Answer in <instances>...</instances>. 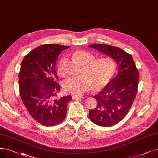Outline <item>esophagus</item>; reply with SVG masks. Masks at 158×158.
Returning a JSON list of instances; mask_svg holds the SVG:
<instances>
[{
    "mask_svg": "<svg viewBox=\"0 0 158 158\" xmlns=\"http://www.w3.org/2000/svg\"><path fill=\"white\" fill-rule=\"evenodd\" d=\"M82 98H83L82 96H72L73 99H81Z\"/></svg>",
    "mask_w": 158,
    "mask_h": 158,
    "instance_id": "obj_1",
    "label": "esophagus"
}]
</instances>
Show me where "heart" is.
<instances>
[{"label": "heart", "instance_id": "obj_1", "mask_svg": "<svg viewBox=\"0 0 158 158\" xmlns=\"http://www.w3.org/2000/svg\"><path fill=\"white\" fill-rule=\"evenodd\" d=\"M73 57L83 65L81 75L70 77L64 80L63 87L64 92L76 96L83 95L93 86L98 90L104 87L111 79L117 69L115 61L110 57L95 56L86 51H78ZM57 73L62 76L64 72L61 64L57 66Z\"/></svg>", "mask_w": 158, "mask_h": 158}]
</instances>
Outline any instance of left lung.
Instances as JSON below:
<instances>
[{"label":"left lung","instance_id":"1","mask_svg":"<svg viewBox=\"0 0 158 158\" xmlns=\"http://www.w3.org/2000/svg\"><path fill=\"white\" fill-rule=\"evenodd\" d=\"M95 48L117 62L118 72L105 88L95 95L97 105L89 111L93 123L102 127H111L120 122L131 109L138 92L139 73L130 54L109 45L94 44Z\"/></svg>","mask_w":158,"mask_h":158}]
</instances>
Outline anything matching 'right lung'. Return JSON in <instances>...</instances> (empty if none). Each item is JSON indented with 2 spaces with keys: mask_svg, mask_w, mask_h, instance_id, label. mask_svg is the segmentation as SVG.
<instances>
[{
  "mask_svg": "<svg viewBox=\"0 0 158 158\" xmlns=\"http://www.w3.org/2000/svg\"><path fill=\"white\" fill-rule=\"evenodd\" d=\"M69 46L46 44L29 52L23 59L19 75L22 101L32 118L45 126L60 124L65 118L70 95L58 97L60 85L56 61Z\"/></svg>",
  "mask_w": 158,
  "mask_h": 158,
  "instance_id": "add662e5",
  "label": "right lung"
}]
</instances>
